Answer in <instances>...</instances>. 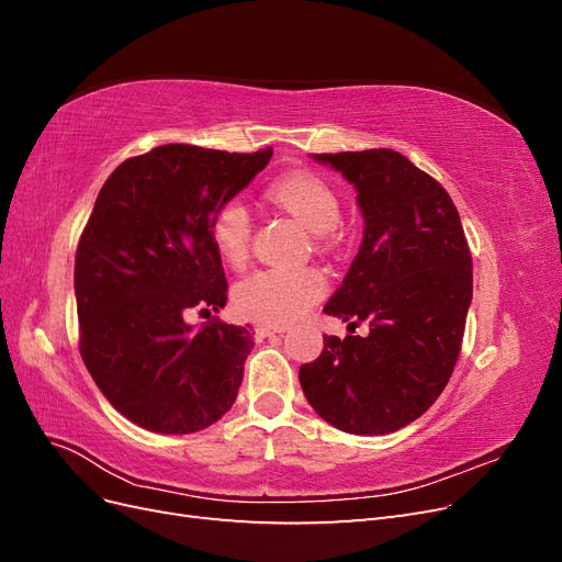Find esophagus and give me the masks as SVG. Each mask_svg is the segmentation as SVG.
Returning <instances> with one entry per match:
<instances>
[{"instance_id": "esophagus-1", "label": "esophagus", "mask_w": 562, "mask_h": 562, "mask_svg": "<svg viewBox=\"0 0 562 562\" xmlns=\"http://www.w3.org/2000/svg\"><path fill=\"white\" fill-rule=\"evenodd\" d=\"M283 328L279 326H269V323H260L258 328H255V337L258 339H265V337H274V335H281Z\"/></svg>"}]
</instances>
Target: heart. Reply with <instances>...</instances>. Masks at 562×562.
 <instances>
[{"mask_svg": "<svg viewBox=\"0 0 562 562\" xmlns=\"http://www.w3.org/2000/svg\"><path fill=\"white\" fill-rule=\"evenodd\" d=\"M267 196L293 213L312 234L333 232L342 220V203L333 187L312 173H291L269 184ZM211 239L220 258L241 265L250 246V213L241 199H227L211 220ZM326 293L316 269H262L236 285L234 302L244 316L285 326L302 318Z\"/></svg>", "mask_w": 562, "mask_h": 562, "instance_id": "b5f03b06", "label": "heart"}]
</instances>
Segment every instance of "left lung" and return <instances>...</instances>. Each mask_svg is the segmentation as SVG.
<instances>
[{
    "mask_svg": "<svg viewBox=\"0 0 562 562\" xmlns=\"http://www.w3.org/2000/svg\"><path fill=\"white\" fill-rule=\"evenodd\" d=\"M353 184L363 241L323 312L370 333L323 337L300 368L314 411L335 429L384 436L446 389L467 326L473 265L450 194L394 149L312 155Z\"/></svg>",
    "mask_w": 562,
    "mask_h": 562,
    "instance_id": "left-lung-1",
    "label": "left lung"
}]
</instances>
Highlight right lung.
<instances>
[{"label":"right lung","instance_id":"obj_1","mask_svg":"<svg viewBox=\"0 0 562 562\" xmlns=\"http://www.w3.org/2000/svg\"><path fill=\"white\" fill-rule=\"evenodd\" d=\"M271 155L161 145L116 166L95 199L75 260L79 351L105 398L147 431L206 429L239 394L250 326L194 328L184 316L227 304L211 220Z\"/></svg>","mask_w":562,"mask_h":562}]
</instances>
